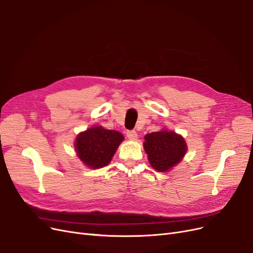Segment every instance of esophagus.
Instances as JSON below:
<instances>
[{
	"instance_id": "obj_1",
	"label": "esophagus",
	"mask_w": 253,
	"mask_h": 253,
	"mask_svg": "<svg viewBox=\"0 0 253 253\" xmlns=\"http://www.w3.org/2000/svg\"><path fill=\"white\" fill-rule=\"evenodd\" d=\"M126 137L129 139V140H136L138 138V134L135 132V130H128L126 133Z\"/></svg>"
}]
</instances>
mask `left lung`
I'll return each instance as SVG.
<instances>
[{
	"instance_id": "1",
	"label": "left lung",
	"mask_w": 253,
	"mask_h": 253,
	"mask_svg": "<svg viewBox=\"0 0 253 253\" xmlns=\"http://www.w3.org/2000/svg\"><path fill=\"white\" fill-rule=\"evenodd\" d=\"M143 147L152 168L165 172L179 164L187 152V144L181 135L162 128L144 136Z\"/></svg>"
}]
</instances>
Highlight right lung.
Returning <instances> with one entry per match:
<instances>
[{
    "mask_svg": "<svg viewBox=\"0 0 253 253\" xmlns=\"http://www.w3.org/2000/svg\"><path fill=\"white\" fill-rule=\"evenodd\" d=\"M124 139V135L117 130L94 126L76 136L74 149L86 168L97 169L111 162Z\"/></svg>",
    "mask_w": 253,
    "mask_h": 253,
    "instance_id": "right-lung-1",
    "label": "right lung"
}]
</instances>
